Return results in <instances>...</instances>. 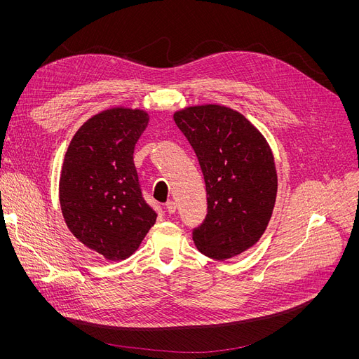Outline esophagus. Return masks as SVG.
<instances>
[{
    "label": "esophagus",
    "mask_w": 359,
    "mask_h": 359,
    "mask_svg": "<svg viewBox=\"0 0 359 359\" xmlns=\"http://www.w3.org/2000/svg\"><path fill=\"white\" fill-rule=\"evenodd\" d=\"M176 208H177V205H176L175 201H167L165 202V210H167L168 214H173L176 211Z\"/></svg>",
    "instance_id": "obj_1"
}]
</instances>
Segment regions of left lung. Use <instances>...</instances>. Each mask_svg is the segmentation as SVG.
<instances>
[{"label": "left lung", "mask_w": 359, "mask_h": 359, "mask_svg": "<svg viewBox=\"0 0 359 359\" xmlns=\"http://www.w3.org/2000/svg\"><path fill=\"white\" fill-rule=\"evenodd\" d=\"M192 145L206 187V217L192 230L201 253L230 259L250 249L266 230L276 199L272 151L238 111L195 106L175 113Z\"/></svg>", "instance_id": "left-lung-1"}]
</instances>
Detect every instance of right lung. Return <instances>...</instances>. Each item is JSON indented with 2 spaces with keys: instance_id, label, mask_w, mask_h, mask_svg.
<instances>
[{
  "instance_id": "add662e5",
  "label": "right lung",
  "mask_w": 359,
  "mask_h": 359,
  "mask_svg": "<svg viewBox=\"0 0 359 359\" xmlns=\"http://www.w3.org/2000/svg\"><path fill=\"white\" fill-rule=\"evenodd\" d=\"M147 125L142 110H104L77 130L64 158L60 202L65 222L84 246L109 260L129 257L157 219L134 164Z\"/></svg>"
}]
</instances>
